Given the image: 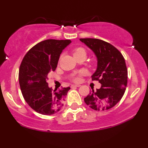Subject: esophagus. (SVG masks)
<instances>
[{
    "label": "esophagus",
    "mask_w": 148,
    "mask_h": 148,
    "mask_svg": "<svg viewBox=\"0 0 148 148\" xmlns=\"http://www.w3.org/2000/svg\"><path fill=\"white\" fill-rule=\"evenodd\" d=\"M80 85H72V86H71V88H76V87H80Z\"/></svg>",
    "instance_id": "34e87169"
}]
</instances>
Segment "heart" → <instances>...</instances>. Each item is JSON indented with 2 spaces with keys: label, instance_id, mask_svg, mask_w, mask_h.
I'll return each mask as SVG.
<instances>
[{
  "label": "heart",
  "instance_id": "obj_1",
  "mask_svg": "<svg viewBox=\"0 0 148 148\" xmlns=\"http://www.w3.org/2000/svg\"><path fill=\"white\" fill-rule=\"evenodd\" d=\"M73 54H74V58H76L81 56H86L87 53H86V49L83 48V47H76V48H75L73 50ZM84 72H81L79 74H77V75L74 76V77L72 78V81L76 83L79 82V81H81V76L84 75Z\"/></svg>",
  "mask_w": 148,
  "mask_h": 148
}]
</instances>
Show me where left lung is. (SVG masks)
I'll return each instance as SVG.
<instances>
[{
	"label": "left lung",
	"instance_id": "1",
	"mask_svg": "<svg viewBox=\"0 0 148 148\" xmlns=\"http://www.w3.org/2000/svg\"><path fill=\"white\" fill-rule=\"evenodd\" d=\"M97 57V69L92 76V81L101 84L92 90L84 101L95 111H106L122 99L127 85V68L123 56L113 45L95 38H81Z\"/></svg>",
	"mask_w": 148,
	"mask_h": 148
}]
</instances>
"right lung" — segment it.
Here are the masks:
<instances>
[{
    "mask_svg": "<svg viewBox=\"0 0 148 148\" xmlns=\"http://www.w3.org/2000/svg\"><path fill=\"white\" fill-rule=\"evenodd\" d=\"M71 40H47L27 52L20 64L18 81L22 95L34 111L42 115L57 113L63 106L69 87L49 88L48 75L54 72L62 51Z\"/></svg>",
    "mask_w": 148,
    "mask_h": 148,
    "instance_id": "add662e5",
    "label": "right lung"
}]
</instances>
